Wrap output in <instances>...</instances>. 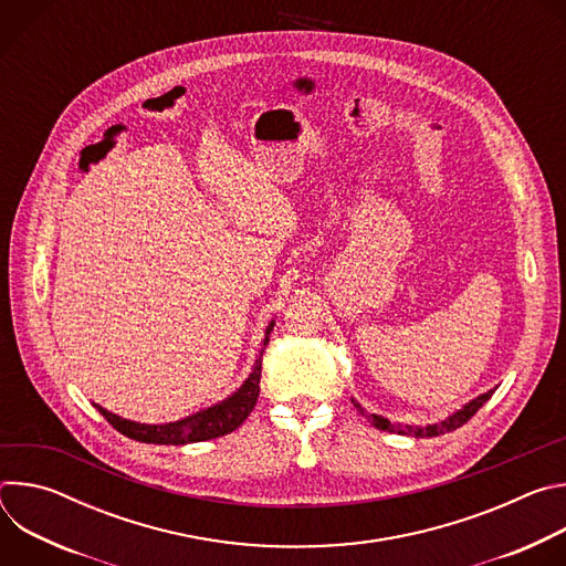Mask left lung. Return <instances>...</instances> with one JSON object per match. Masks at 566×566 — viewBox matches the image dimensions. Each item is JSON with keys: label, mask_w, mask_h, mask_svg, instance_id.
<instances>
[{"label": "left lung", "mask_w": 566, "mask_h": 566, "mask_svg": "<svg viewBox=\"0 0 566 566\" xmlns=\"http://www.w3.org/2000/svg\"><path fill=\"white\" fill-rule=\"evenodd\" d=\"M493 391H495V389H489V391L479 394L476 398L468 400L461 410L452 412L450 417H446V419H441V421H437V423H421V426H415V423H391L389 419H385V417H380V415L367 412L356 398H352V402H354V408H356L374 428L385 430V432H394V434H402V437L423 439V437H439V434H446V432H452V430L461 428V426L483 406V402H486V400L493 396Z\"/></svg>", "instance_id": "obj_1"}]
</instances>
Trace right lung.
<instances>
[{
  "mask_svg": "<svg viewBox=\"0 0 566 566\" xmlns=\"http://www.w3.org/2000/svg\"><path fill=\"white\" fill-rule=\"evenodd\" d=\"M275 327V319L269 322V327L264 332V340L262 347L255 356V365L249 374V378L239 385V389H234L230 396H226L223 400L214 402V406L199 410L186 419L172 421V423H158V426H149V423H136L129 419H123L105 408H101L98 402H94V408L125 437L136 439L140 443H156V446H188V443H199V441H208V439H217L223 434H230L232 430H237L241 423L249 419V415L253 412L258 396H260V376H262V356H264V347L269 345V336Z\"/></svg>",
  "mask_w": 566,
  "mask_h": 566,
  "instance_id": "1",
  "label": "right lung"
}]
</instances>
